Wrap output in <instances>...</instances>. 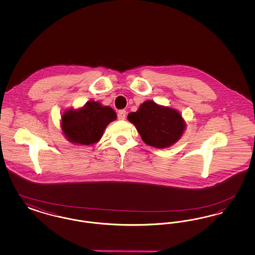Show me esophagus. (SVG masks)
I'll return each mask as SVG.
<instances>
[{
    "label": "esophagus",
    "instance_id": "esophagus-1",
    "mask_svg": "<svg viewBox=\"0 0 255 255\" xmlns=\"http://www.w3.org/2000/svg\"><path fill=\"white\" fill-rule=\"evenodd\" d=\"M126 111L125 110H121L120 112H119V114H118V119L120 120V121H123V120H125V118H126Z\"/></svg>",
    "mask_w": 255,
    "mask_h": 255
}]
</instances>
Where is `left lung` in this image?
<instances>
[{
    "label": "left lung",
    "mask_w": 255,
    "mask_h": 255,
    "mask_svg": "<svg viewBox=\"0 0 255 255\" xmlns=\"http://www.w3.org/2000/svg\"><path fill=\"white\" fill-rule=\"evenodd\" d=\"M127 119L146 144L156 148L173 145L182 137L185 129V122L177 110L160 106L152 100L143 102Z\"/></svg>",
    "instance_id": "8db88e82"
}]
</instances>
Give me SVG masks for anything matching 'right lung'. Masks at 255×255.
<instances>
[{
  "instance_id": "obj_1",
  "label": "right lung",
  "mask_w": 255,
  "mask_h": 255,
  "mask_svg": "<svg viewBox=\"0 0 255 255\" xmlns=\"http://www.w3.org/2000/svg\"><path fill=\"white\" fill-rule=\"evenodd\" d=\"M116 120L117 114L111 107L91 100L79 109L67 110L61 117V128L70 142L91 145L97 143L107 125Z\"/></svg>"
}]
</instances>
